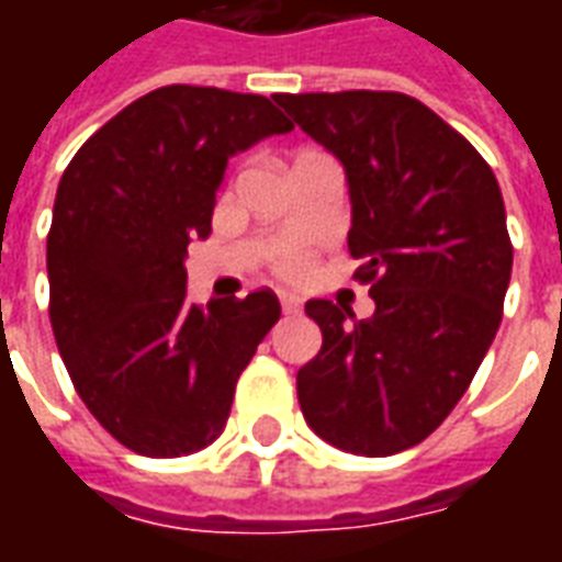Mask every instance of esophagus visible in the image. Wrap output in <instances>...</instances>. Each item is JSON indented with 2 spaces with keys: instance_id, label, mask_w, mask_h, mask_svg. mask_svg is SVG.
I'll list each match as a JSON object with an SVG mask.
<instances>
[{
  "instance_id": "1",
  "label": "esophagus",
  "mask_w": 562,
  "mask_h": 562,
  "mask_svg": "<svg viewBox=\"0 0 562 562\" xmlns=\"http://www.w3.org/2000/svg\"><path fill=\"white\" fill-rule=\"evenodd\" d=\"M280 301H282V313H285V316H292V313H297V306H301V301H297L294 294H282Z\"/></svg>"
}]
</instances>
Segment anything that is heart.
<instances>
[{"mask_svg":"<svg viewBox=\"0 0 562 562\" xmlns=\"http://www.w3.org/2000/svg\"><path fill=\"white\" fill-rule=\"evenodd\" d=\"M280 268L285 270V273H301V270H304V261H301V258L289 256V258H282Z\"/></svg>","mask_w":562,"mask_h":562,"instance_id":"heart-1","label":"heart"}]
</instances>
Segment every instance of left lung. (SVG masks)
Listing matches in <instances>:
<instances>
[{
    "instance_id": "left-lung-1",
    "label": "left lung",
    "mask_w": 562,
    "mask_h": 562,
    "mask_svg": "<svg viewBox=\"0 0 562 562\" xmlns=\"http://www.w3.org/2000/svg\"><path fill=\"white\" fill-rule=\"evenodd\" d=\"M346 168L352 228L376 313L310 301L322 352L297 401L325 442L389 458L418 446L470 389L503 318L512 240L491 165L403 92L273 95Z\"/></svg>"
}]
</instances>
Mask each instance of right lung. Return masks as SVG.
Wrapping results in <instances>:
<instances>
[{
  "instance_id": "right-lung-1",
  "label": "right lung",
  "mask_w": 562,
  "mask_h": 562,
  "mask_svg": "<svg viewBox=\"0 0 562 562\" xmlns=\"http://www.w3.org/2000/svg\"><path fill=\"white\" fill-rule=\"evenodd\" d=\"M294 123L265 95L161 87L68 161L47 234L50 325L80 401L144 458L210 446L277 318L270 289L186 301V246L207 237L234 153Z\"/></svg>"
}]
</instances>
